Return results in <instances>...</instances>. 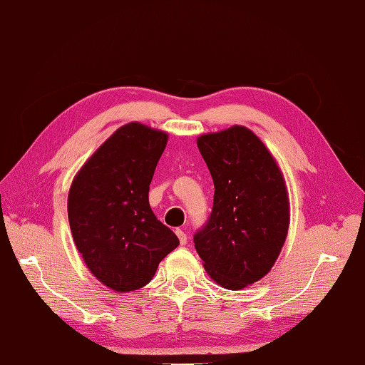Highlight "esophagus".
<instances>
[{
    "label": "esophagus",
    "mask_w": 365,
    "mask_h": 365,
    "mask_svg": "<svg viewBox=\"0 0 365 365\" xmlns=\"http://www.w3.org/2000/svg\"><path fill=\"white\" fill-rule=\"evenodd\" d=\"M176 236L180 239V244L185 245V242H187V236H185V232L182 230H176Z\"/></svg>",
    "instance_id": "obj_1"
}]
</instances>
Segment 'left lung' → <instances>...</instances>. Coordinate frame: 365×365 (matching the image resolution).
<instances>
[{"label": "left lung", "instance_id": "left-lung-1", "mask_svg": "<svg viewBox=\"0 0 365 365\" xmlns=\"http://www.w3.org/2000/svg\"><path fill=\"white\" fill-rule=\"evenodd\" d=\"M214 181V206L193 237L207 274L218 286L244 289L264 278L284 245L290 205L277 159L245 126L197 139Z\"/></svg>", "mask_w": 365, "mask_h": 365}]
</instances>
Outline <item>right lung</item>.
Segmentation results:
<instances>
[{
	"mask_svg": "<svg viewBox=\"0 0 365 365\" xmlns=\"http://www.w3.org/2000/svg\"><path fill=\"white\" fill-rule=\"evenodd\" d=\"M168 134L131 121L88 158L70 185L73 240L87 269L114 292L147 286L180 240L153 214L150 184Z\"/></svg>",
	"mask_w": 365,
	"mask_h": 365,
	"instance_id": "add662e5",
	"label": "right lung"
}]
</instances>
